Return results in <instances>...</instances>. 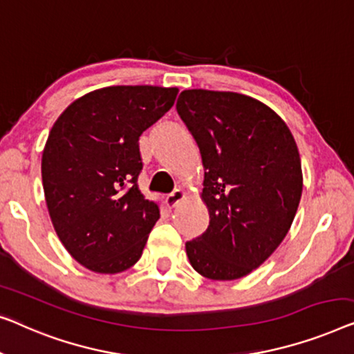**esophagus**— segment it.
Wrapping results in <instances>:
<instances>
[{
	"label": "esophagus",
	"mask_w": 354,
	"mask_h": 354,
	"mask_svg": "<svg viewBox=\"0 0 354 354\" xmlns=\"http://www.w3.org/2000/svg\"><path fill=\"white\" fill-rule=\"evenodd\" d=\"M184 198H186V192H184L183 189H176V191H173V192L170 194V196H167V198H165L167 207H168V208L176 207L179 202L184 201Z\"/></svg>",
	"instance_id": "34e87169"
}]
</instances>
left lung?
Instances as JSON below:
<instances>
[{"label":"left lung","mask_w":354,"mask_h":354,"mask_svg":"<svg viewBox=\"0 0 354 354\" xmlns=\"http://www.w3.org/2000/svg\"><path fill=\"white\" fill-rule=\"evenodd\" d=\"M176 111L201 149L202 201L210 225L186 242L189 261L212 281H234L263 265L290 229L303 191L290 129L245 94L184 89Z\"/></svg>","instance_id":"8db88e82"}]
</instances>
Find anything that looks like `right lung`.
<instances>
[{"instance_id":"add662e5","label":"right lung","mask_w":354,"mask_h":354,"mask_svg":"<svg viewBox=\"0 0 354 354\" xmlns=\"http://www.w3.org/2000/svg\"><path fill=\"white\" fill-rule=\"evenodd\" d=\"M178 91L151 84L94 89L49 131L41 157L48 212L59 241L86 270L117 274L141 258L160 210L136 184L138 141Z\"/></svg>"}]
</instances>
